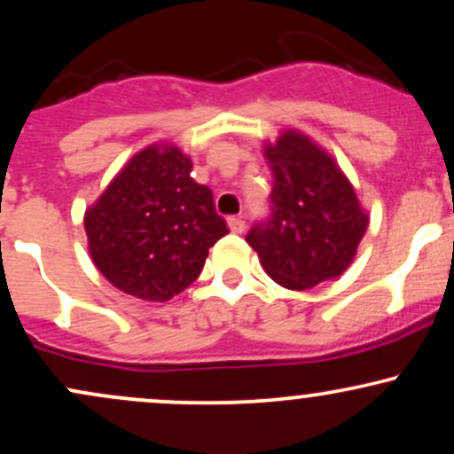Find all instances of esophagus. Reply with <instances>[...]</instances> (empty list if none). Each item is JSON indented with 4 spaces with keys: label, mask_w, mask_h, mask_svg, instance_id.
I'll use <instances>...</instances> for the list:
<instances>
[{
    "label": "esophagus",
    "mask_w": 454,
    "mask_h": 454,
    "mask_svg": "<svg viewBox=\"0 0 454 454\" xmlns=\"http://www.w3.org/2000/svg\"><path fill=\"white\" fill-rule=\"evenodd\" d=\"M228 228H231V232L234 234H241L245 232V222L241 217H228Z\"/></svg>",
    "instance_id": "34e87169"
}]
</instances>
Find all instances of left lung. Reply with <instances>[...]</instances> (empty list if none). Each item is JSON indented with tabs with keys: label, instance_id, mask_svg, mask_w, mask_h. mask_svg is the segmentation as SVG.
Masks as SVG:
<instances>
[{
	"label": "left lung",
	"instance_id": "8db88e82",
	"mask_svg": "<svg viewBox=\"0 0 454 454\" xmlns=\"http://www.w3.org/2000/svg\"><path fill=\"white\" fill-rule=\"evenodd\" d=\"M264 158L273 173L270 217L245 237L262 269L288 290L340 278L369 223L350 179L299 129H284L264 145Z\"/></svg>",
	"mask_w": 454,
	"mask_h": 454
}]
</instances>
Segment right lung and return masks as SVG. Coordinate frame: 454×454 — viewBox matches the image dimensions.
I'll return each mask as SVG.
<instances>
[{"mask_svg":"<svg viewBox=\"0 0 454 454\" xmlns=\"http://www.w3.org/2000/svg\"><path fill=\"white\" fill-rule=\"evenodd\" d=\"M173 143L138 151L85 211L93 264L121 293L164 303L200 275L223 234L207 185Z\"/></svg>","mask_w":454,"mask_h":454,"instance_id":"obj_1","label":"right lung"}]
</instances>
